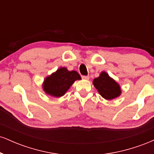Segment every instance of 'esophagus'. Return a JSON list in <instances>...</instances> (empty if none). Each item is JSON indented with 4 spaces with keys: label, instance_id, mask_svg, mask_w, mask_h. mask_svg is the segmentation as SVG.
Here are the masks:
<instances>
[{
    "label": "esophagus",
    "instance_id": "1",
    "mask_svg": "<svg viewBox=\"0 0 154 154\" xmlns=\"http://www.w3.org/2000/svg\"><path fill=\"white\" fill-rule=\"evenodd\" d=\"M82 78L83 79H85V80H88L90 77H89V76H82Z\"/></svg>",
    "mask_w": 154,
    "mask_h": 154
}]
</instances>
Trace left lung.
Segmentation results:
<instances>
[{
    "label": "left lung",
    "mask_w": 154,
    "mask_h": 154,
    "mask_svg": "<svg viewBox=\"0 0 154 154\" xmlns=\"http://www.w3.org/2000/svg\"><path fill=\"white\" fill-rule=\"evenodd\" d=\"M93 83L99 94L106 100L117 98L122 93L119 85L105 72H102L99 77L94 79Z\"/></svg>",
    "instance_id": "left-lung-1"
}]
</instances>
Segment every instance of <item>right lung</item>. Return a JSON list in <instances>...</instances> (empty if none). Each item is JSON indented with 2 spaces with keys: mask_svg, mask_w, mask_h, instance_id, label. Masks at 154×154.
Segmentation results:
<instances>
[{
  "mask_svg": "<svg viewBox=\"0 0 154 154\" xmlns=\"http://www.w3.org/2000/svg\"><path fill=\"white\" fill-rule=\"evenodd\" d=\"M77 79H81L77 72H70L65 67H61L45 79L43 84V91L51 96H63Z\"/></svg>",
  "mask_w": 154,
  "mask_h": 154,
  "instance_id": "right-lung-1",
  "label": "right lung"
}]
</instances>
